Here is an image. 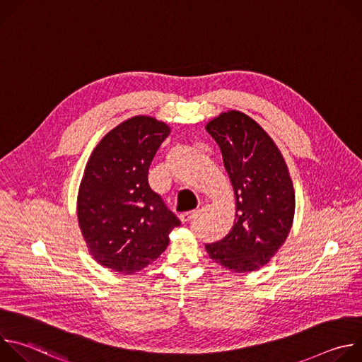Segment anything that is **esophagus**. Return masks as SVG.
<instances>
[{
	"mask_svg": "<svg viewBox=\"0 0 362 362\" xmlns=\"http://www.w3.org/2000/svg\"><path fill=\"white\" fill-rule=\"evenodd\" d=\"M197 214H199V211H190V212H185V214H182L179 218H180V221H182V222H190L193 218H196V216H197Z\"/></svg>",
	"mask_w": 362,
	"mask_h": 362,
	"instance_id": "esophagus-1",
	"label": "esophagus"
}]
</instances>
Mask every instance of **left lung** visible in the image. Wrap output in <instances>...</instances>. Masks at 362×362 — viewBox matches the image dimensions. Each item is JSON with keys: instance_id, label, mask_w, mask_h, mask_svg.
Segmentation results:
<instances>
[{"instance_id": "8db88e82", "label": "left lung", "mask_w": 362, "mask_h": 362, "mask_svg": "<svg viewBox=\"0 0 362 362\" xmlns=\"http://www.w3.org/2000/svg\"><path fill=\"white\" fill-rule=\"evenodd\" d=\"M206 130L222 151L236 199L233 228L206 243V252L233 272L256 271L269 262L292 226L295 192L286 163L267 132L240 112L222 113Z\"/></svg>"}]
</instances>
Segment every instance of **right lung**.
Returning a JSON list of instances; mask_svg holds the SVG:
<instances>
[{"instance_id":"1","label":"right lung","mask_w":362,"mask_h":362,"mask_svg":"<svg viewBox=\"0 0 362 362\" xmlns=\"http://www.w3.org/2000/svg\"><path fill=\"white\" fill-rule=\"evenodd\" d=\"M170 129L137 116L107 133L93 150L78 190L77 218L94 259L122 274L140 271L169 245L180 225L148 186V168Z\"/></svg>"}]
</instances>
